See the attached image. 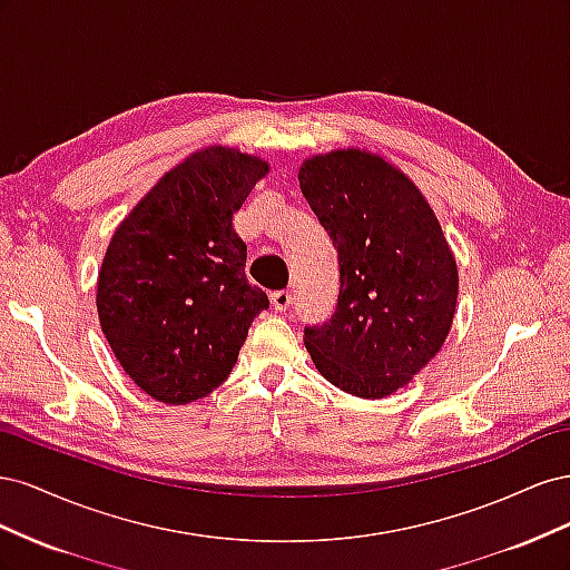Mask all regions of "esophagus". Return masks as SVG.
<instances>
[{
  "label": "esophagus",
  "instance_id": "obj_1",
  "mask_svg": "<svg viewBox=\"0 0 570 570\" xmlns=\"http://www.w3.org/2000/svg\"><path fill=\"white\" fill-rule=\"evenodd\" d=\"M271 304L275 312H285V308L292 304V292L287 289H275L271 295Z\"/></svg>",
  "mask_w": 570,
  "mask_h": 570
}]
</instances>
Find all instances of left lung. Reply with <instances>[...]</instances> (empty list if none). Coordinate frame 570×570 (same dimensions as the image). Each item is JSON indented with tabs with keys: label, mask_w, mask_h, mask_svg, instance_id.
Returning a JSON list of instances; mask_svg holds the SVG:
<instances>
[{
	"label": "left lung",
	"mask_w": 570,
	"mask_h": 570,
	"mask_svg": "<svg viewBox=\"0 0 570 570\" xmlns=\"http://www.w3.org/2000/svg\"><path fill=\"white\" fill-rule=\"evenodd\" d=\"M299 187L340 264L335 314L306 325L304 344L327 383L381 400L406 385L450 335L456 258L421 189L377 154H318L302 164Z\"/></svg>",
	"instance_id": "left-lung-1"
}]
</instances>
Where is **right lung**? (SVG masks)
Listing matches in <instances>:
<instances>
[{
  "instance_id": "obj_1",
  "label": "right lung",
  "mask_w": 570,
  "mask_h": 570,
  "mask_svg": "<svg viewBox=\"0 0 570 570\" xmlns=\"http://www.w3.org/2000/svg\"><path fill=\"white\" fill-rule=\"evenodd\" d=\"M268 164L206 147L174 166L120 220L101 262L97 314L118 364L151 400L189 404L230 375L268 308L247 281L233 214Z\"/></svg>"
}]
</instances>
